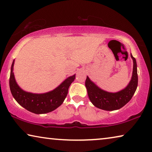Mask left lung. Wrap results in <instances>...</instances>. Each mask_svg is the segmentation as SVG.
<instances>
[{
	"label": "left lung",
	"instance_id": "1",
	"mask_svg": "<svg viewBox=\"0 0 152 152\" xmlns=\"http://www.w3.org/2000/svg\"><path fill=\"white\" fill-rule=\"evenodd\" d=\"M131 56L133 60V71L131 80L126 88L119 92L113 93L103 91L91 82L88 76L86 77L85 86L87 89L89 99L95 107L107 111L116 110L124 106L131 99L138 85V76L136 59L132 54Z\"/></svg>",
	"mask_w": 152,
	"mask_h": 152
}]
</instances>
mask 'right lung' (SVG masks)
Instances as JSON below:
<instances>
[{
  "instance_id": "1",
  "label": "right lung",
  "mask_w": 152,
  "mask_h": 152,
  "mask_svg": "<svg viewBox=\"0 0 152 152\" xmlns=\"http://www.w3.org/2000/svg\"><path fill=\"white\" fill-rule=\"evenodd\" d=\"M14 61L12 64L9 86L12 95L19 104L34 114H46L55 110L64 102L68 93V88L76 78V75L67 78L58 87L44 94H33L23 91L15 80L13 72Z\"/></svg>"
}]
</instances>
